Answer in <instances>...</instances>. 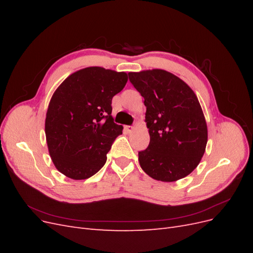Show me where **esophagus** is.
Here are the masks:
<instances>
[{"label":"esophagus","mask_w":253,"mask_h":253,"mask_svg":"<svg viewBox=\"0 0 253 253\" xmlns=\"http://www.w3.org/2000/svg\"><path fill=\"white\" fill-rule=\"evenodd\" d=\"M125 128H126V131L127 132V133H132L134 129H135V127L134 126H125Z\"/></svg>","instance_id":"1"}]
</instances>
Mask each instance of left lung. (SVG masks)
<instances>
[{
  "label": "left lung",
  "instance_id": "8db88e82",
  "mask_svg": "<svg viewBox=\"0 0 253 253\" xmlns=\"http://www.w3.org/2000/svg\"><path fill=\"white\" fill-rule=\"evenodd\" d=\"M144 98L150 143L138 153L141 169L156 180L186 177L201 163L208 128L200 101L188 84L164 70L128 73Z\"/></svg>",
  "mask_w": 253,
  "mask_h": 253
}]
</instances>
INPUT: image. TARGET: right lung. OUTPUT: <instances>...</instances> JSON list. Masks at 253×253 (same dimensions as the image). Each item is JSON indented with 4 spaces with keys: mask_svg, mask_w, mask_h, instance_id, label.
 <instances>
[{
    "mask_svg": "<svg viewBox=\"0 0 253 253\" xmlns=\"http://www.w3.org/2000/svg\"><path fill=\"white\" fill-rule=\"evenodd\" d=\"M126 82L125 72L90 66L68 76L52 94L45 135L52 163L66 177L86 179L104 166L124 129L111 115L112 99Z\"/></svg>",
    "mask_w": 253,
    "mask_h": 253,
    "instance_id": "add662e5",
    "label": "right lung"
}]
</instances>
